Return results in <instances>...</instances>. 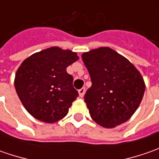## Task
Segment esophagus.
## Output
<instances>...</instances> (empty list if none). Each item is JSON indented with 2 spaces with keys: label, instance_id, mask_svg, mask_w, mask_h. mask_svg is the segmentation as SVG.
I'll return each instance as SVG.
<instances>
[{
  "label": "esophagus",
  "instance_id": "esophagus-1",
  "mask_svg": "<svg viewBox=\"0 0 159 159\" xmlns=\"http://www.w3.org/2000/svg\"><path fill=\"white\" fill-rule=\"evenodd\" d=\"M85 91H86V89H85V88H82V89H80V90H79V95H80V96L82 98L83 96H84V94H85Z\"/></svg>",
  "mask_w": 159,
  "mask_h": 159
}]
</instances>
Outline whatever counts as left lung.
<instances>
[{
	"instance_id": "obj_1",
	"label": "left lung",
	"mask_w": 159,
	"mask_h": 159,
	"mask_svg": "<svg viewBox=\"0 0 159 159\" xmlns=\"http://www.w3.org/2000/svg\"><path fill=\"white\" fill-rule=\"evenodd\" d=\"M81 57L92 81L84 95L90 117L105 128L126 122L143 97L145 82L141 72L109 47L91 49Z\"/></svg>"
}]
</instances>
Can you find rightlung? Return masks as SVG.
I'll return each instance as SVG.
<instances>
[{
  "label": "right lung",
  "instance_id": "right-lung-1",
  "mask_svg": "<svg viewBox=\"0 0 159 159\" xmlns=\"http://www.w3.org/2000/svg\"><path fill=\"white\" fill-rule=\"evenodd\" d=\"M78 59L76 52L50 47L22 62L14 85L22 104L34 119L55 123L67 115L79 93L66 68Z\"/></svg>",
  "mask_w": 159,
  "mask_h": 159
}]
</instances>
